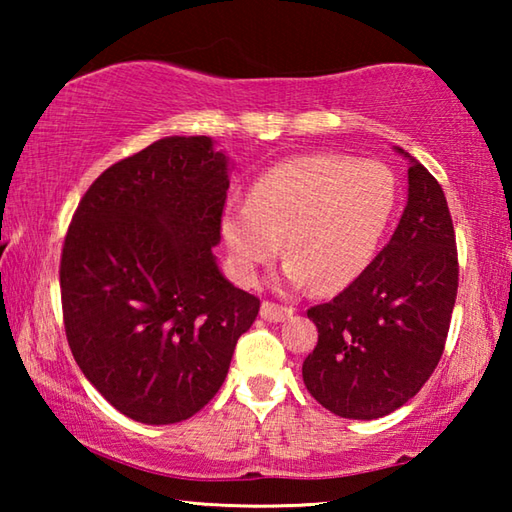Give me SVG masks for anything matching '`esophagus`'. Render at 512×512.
Wrapping results in <instances>:
<instances>
[{"instance_id": "1", "label": "esophagus", "mask_w": 512, "mask_h": 512, "mask_svg": "<svg viewBox=\"0 0 512 512\" xmlns=\"http://www.w3.org/2000/svg\"><path fill=\"white\" fill-rule=\"evenodd\" d=\"M259 316L268 320V323H282V320L293 316V307H282V305H275L271 300H264L262 309H259Z\"/></svg>"}]
</instances>
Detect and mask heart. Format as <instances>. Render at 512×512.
<instances>
[{
  "mask_svg": "<svg viewBox=\"0 0 512 512\" xmlns=\"http://www.w3.org/2000/svg\"><path fill=\"white\" fill-rule=\"evenodd\" d=\"M395 207V180L375 160L300 155L259 176L248 205L223 212V237L244 282L280 253L293 287L339 291L370 264Z\"/></svg>",
  "mask_w": 512,
  "mask_h": 512,
  "instance_id": "1",
  "label": "heart"
}]
</instances>
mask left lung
Segmentation results:
<instances>
[{
    "label": "left lung",
    "instance_id": "1",
    "mask_svg": "<svg viewBox=\"0 0 512 512\" xmlns=\"http://www.w3.org/2000/svg\"><path fill=\"white\" fill-rule=\"evenodd\" d=\"M409 158V201L393 237L357 280L307 309L318 327L302 379L341 418L375 420L420 391L443 357L458 289L452 214L438 180Z\"/></svg>",
    "mask_w": 512,
    "mask_h": 512
}]
</instances>
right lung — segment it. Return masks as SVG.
<instances>
[{"mask_svg":"<svg viewBox=\"0 0 512 512\" xmlns=\"http://www.w3.org/2000/svg\"><path fill=\"white\" fill-rule=\"evenodd\" d=\"M228 158L164 137L94 180L69 223L60 300L69 350L131 420L173 424L219 393L259 298L230 284L221 241Z\"/></svg>","mask_w":512,"mask_h":512,"instance_id":"right-lung-1","label":"right lung"}]
</instances>
